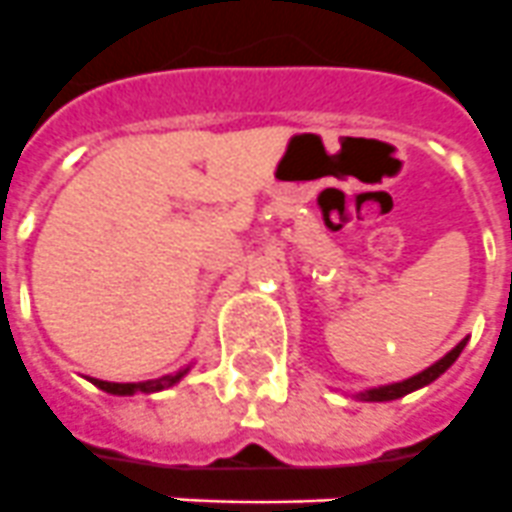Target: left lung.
I'll return each instance as SVG.
<instances>
[{
    "label": "left lung",
    "mask_w": 512,
    "mask_h": 512,
    "mask_svg": "<svg viewBox=\"0 0 512 512\" xmlns=\"http://www.w3.org/2000/svg\"><path fill=\"white\" fill-rule=\"evenodd\" d=\"M464 346H467V338L459 343L456 348H451L449 354L443 356V359H438L436 364L428 366L425 372L415 374V377L405 379V382H397V384H387V387H377V390H369V392H361V400L366 402H387V400H397V397L408 395V392L413 390H420V387H425V384H431L433 379L441 377L446 369H449L451 364H454L456 359H459V354L464 351Z\"/></svg>",
    "instance_id": "1"
}]
</instances>
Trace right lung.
Returning a JSON list of instances; mask_svg holds the SVG:
<instances>
[{"label": "right lung", "instance_id": "1", "mask_svg": "<svg viewBox=\"0 0 512 512\" xmlns=\"http://www.w3.org/2000/svg\"><path fill=\"white\" fill-rule=\"evenodd\" d=\"M184 377V372H179L176 377H164V379H156V382H140V384H120V382H102V379H92L97 384L99 390L104 392H112V395H135V392H158L169 387V384L179 382Z\"/></svg>", "mask_w": 512, "mask_h": 512}]
</instances>
